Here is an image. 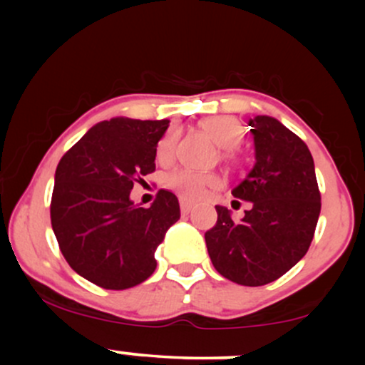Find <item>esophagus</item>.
Returning <instances> with one entry per match:
<instances>
[{"mask_svg":"<svg viewBox=\"0 0 365 365\" xmlns=\"http://www.w3.org/2000/svg\"><path fill=\"white\" fill-rule=\"evenodd\" d=\"M192 207H194V204L188 202V200H180V211H182L183 215H188V212L192 211Z\"/></svg>","mask_w":365,"mask_h":365,"instance_id":"34e87169","label":"esophagus"}]
</instances>
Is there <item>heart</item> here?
I'll return each instance as SVG.
<instances>
[{"mask_svg":"<svg viewBox=\"0 0 365 365\" xmlns=\"http://www.w3.org/2000/svg\"><path fill=\"white\" fill-rule=\"evenodd\" d=\"M199 128L209 135L216 145H220V156L225 163L235 165L237 153L235 148L242 140V127L237 118L226 115L209 116L199 121ZM175 145H177V133L170 130L156 145V159L161 165H166L173 159ZM165 185L178 194L182 199L195 200L202 197L209 188H217L221 185V177L215 171H194L187 168H178L170 171L165 177Z\"/></svg>","mask_w":365,"mask_h":365,"instance_id":"1","label":"heart"}]
</instances>
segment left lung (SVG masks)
<instances>
[{
    "label": "left lung",
    "instance_id": "1",
    "mask_svg": "<svg viewBox=\"0 0 365 365\" xmlns=\"http://www.w3.org/2000/svg\"><path fill=\"white\" fill-rule=\"evenodd\" d=\"M255 165L237 199L249 200L244 220L235 223L216 206L217 221L206 232L212 266L230 282L262 287L290 271L311 245L321 212L314 159L305 142L271 116L249 121Z\"/></svg>",
    "mask_w": 365,
    "mask_h": 365
}]
</instances>
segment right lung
Returning a JSON list of instances; mask_svg holds the SVG:
<instances>
[{
  "instance_id": "1",
  "label": "right lung",
  "mask_w": 365,
  "mask_h": 365,
  "mask_svg": "<svg viewBox=\"0 0 365 365\" xmlns=\"http://www.w3.org/2000/svg\"><path fill=\"white\" fill-rule=\"evenodd\" d=\"M168 120L111 118L92 127L60 159L51 225L70 267L106 290H125L156 269L165 233L180 220L177 195L159 190L135 207L130 190L156 170V145Z\"/></svg>"
}]
</instances>
